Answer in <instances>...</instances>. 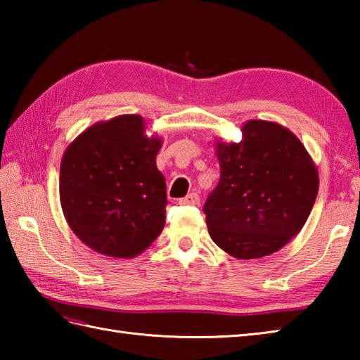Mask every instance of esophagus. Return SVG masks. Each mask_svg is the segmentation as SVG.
I'll use <instances>...</instances> for the list:
<instances>
[{
    "label": "esophagus",
    "mask_w": 360,
    "mask_h": 360,
    "mask_svg": "<svg viewBox=\"0 0 360 360\" xmlns=\"http://www.w3.org/2000/svg\"><path fill=\"white\" fill-rule=\"evenodd\" d=\"M179 204L182 205H198L200 204V196L196 193H188L186 198H181Z\"/></svg>",
    "instance_id": "34e87169"
}]
</instances>
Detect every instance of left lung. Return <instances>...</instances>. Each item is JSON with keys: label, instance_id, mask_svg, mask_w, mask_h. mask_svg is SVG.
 <instances>
[{"label": "left lung", "instance_id": "left-lung-1", "mask_svg": "<svg viewBox=\"0 0 360 360\" xmlns=\"http://www.w3.org/2000/svg\"><path fill=\"white\" fill-rule=\"evenodd\" d=\"M240 142L215 139L219 182L204 204L209 233L229 255H271L307 223L319 172L300 139L277 122L252 119Z\"/></svg>", "mask_w": 360, "mask_h": 360}]
</instances>
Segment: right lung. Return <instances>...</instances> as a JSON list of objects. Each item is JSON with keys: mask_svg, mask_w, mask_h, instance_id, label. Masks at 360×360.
Here are the masks:
<instances>
[{"mask_svg": "<svg viewBox=\"0 0 360 360\" xmlns=\"http://www.w3.org/2000/svg\"><path fill=\"white\" fill-rule=\"evenodd\" d=\"M162 137L145 119L122 114L88 127L60 164V204L82 243L112 258H134L165 226L167 186L156 167Z\"/></svg>", "mask_w": 360, "mask_h": 360, "instance_id": "obj_1", "label": "right lung"}]
</instances>
